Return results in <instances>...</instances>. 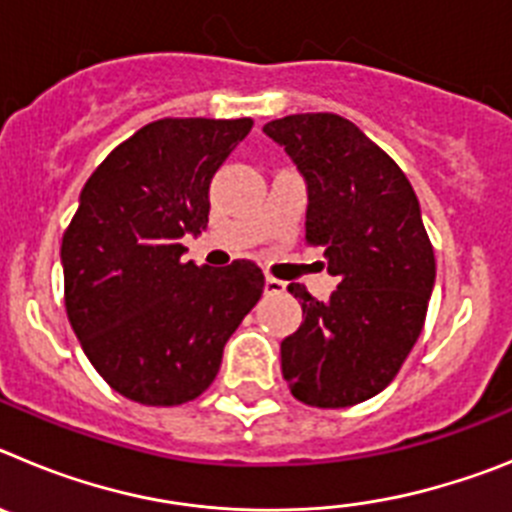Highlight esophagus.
I'll list each match as a JSON object with an SVG mask.
<instances>
[{"instance_id":"1","label":"esophagus","mask_w":512,"mask_h":512,"mask_svg":"<svg viewBox=\"0 0 512 512\" xmlns=\"http://www.w3.org/2000/svg\"><path fill=\"white\" fill-rule=\"evenodd\" d=\"M264 289H266V295H279V292H284V289H287V282H282V279H277V277H266Z\"/></svg>"}]
</instances>
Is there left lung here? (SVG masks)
Listing matches in <instances>:
<instances>
[{
	"mask_svg": "<svg viewBox=\"0 0 512 512\" xmlns=\"http://www.w3.org/2000/svg\"><path fill=\"white\" fill-rule=\"evenodd\" d=\"M264 133L305 179V241L325 248L328 300L289 295L302 325L282 341L289 392L312 408H348L400 372L428 312L436 259L408 176L354 122L330 112L271 120Z\"/></svg>",
	"mask_w": 512,
	"mask_h": 512,
	"instance_id": "1",
	"label": "left lung"
}]
</instances>
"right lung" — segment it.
<instances>
[{
	"label": "right lung",
	"instance_id": "add662e5",
	"mask_svg": "<svg viewBox=\"0 0 512 512\" xmlns=\"http://www.w3.org/2000/svg\"><path fill=\"white\" fill-rule=\"evenodd\" d=\"M253 122L166 117L97 166L63 233L66 312L92 366L140 405H182L217 377L223 348L264 292V274L184 264L210 184Z\"/></svg>",
	"mask_w": 512,
	"mask_h": 512
}]
</instances>
